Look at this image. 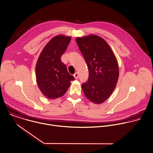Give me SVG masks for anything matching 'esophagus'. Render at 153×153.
Segmentation results:
<instances>
[{
  "label": "esophagus",
  "mask_w": 153,
  "mask_h": 153,
  "mask_svg": "<svg viewBox=\"0 0 153 153\" xmlns=\"http://www.w3.org/2000/svg\"><path fill=\"white\" fill-rule=\"evenodd\" d=\"M74 78L76 79H78V77H79V74H78V73H75V74H74Z\"/></svg>",
  "instance_id": "34e87169"
}]
</instances>
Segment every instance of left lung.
Returning <instances> with one entry per match:
<instances>
[{
    "mask_svg": "<svg viewBox=\"0 0 153 153\" xmlns=\"http://www.w3.org/2000/svg\"><path fill=\"white\" fill-rule=\"evenodd\" d=\"M77 44L87 64L89 77L82 85L86 97L95 104H101L111 95L118 81L117 59L102 37L90 35L77 37Z\"/></svg>",
    "mask_w": 153,
    "mask_h": 153,
    "instance_id": "8db88e82",
    "label": "left lung"
}]
</instances>
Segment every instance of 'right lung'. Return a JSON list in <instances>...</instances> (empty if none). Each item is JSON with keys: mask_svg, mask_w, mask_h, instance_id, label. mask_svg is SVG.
<instances>
[{"mask_svg": "<svg viewBox=\"0 0 153 153\" xmlns=\"http://www.w3.org/2000/svg\"><path fill=\"white\" fill-rule=\"evenodd\" d=\"M71 37L58 35L53 37L42 50L36 66L37 85L42 93L49 99L63 96L74 77L68 72L61 60Z\"/></svg>", "mask_w": 153, "mask_h": 153, "instance_id": "obj_1", "label": "right lung"}]
</instances>
